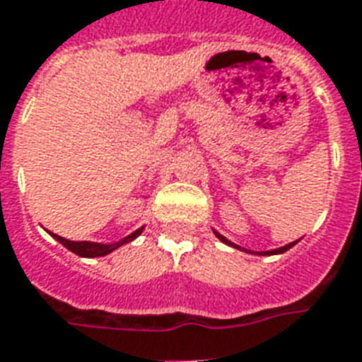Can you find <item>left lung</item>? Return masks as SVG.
<instances>
[{"instance_id": "obj_1", "label": "left lung", "mask_w": 362, "mask_h": 362, "mask_svg": "<svg viewBox=\"0 0 362 362\" xmlns=\"http://www.w3.org/2000/svg\"><path fill=\"white\" fill-rule=\"evenodd\" d=\"M213 234H215V236L219 238L221 242H223V243H226V245H230V247H236V249H240V251H245V253H251V255H281V253H285V251H288V249L293 247V245H296V242H298V240H296V242H291V243H287V245H283V247L272 249V251H251V249L240 247V245H236V243H232L230 240H226V238L223 236V234H219V232H217V230H213Z\"/></svg>"}]
</instances>
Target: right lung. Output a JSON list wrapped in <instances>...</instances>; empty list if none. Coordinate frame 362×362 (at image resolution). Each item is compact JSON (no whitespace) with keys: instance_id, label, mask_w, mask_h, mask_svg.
<instances>
[{"instance_id":"right-lung-1","label":"right lung","mask_w":362,"mask_h":362,"mask_svg":"<svg viewBox=\"0 0 362 362\" xmlns=\"http://www.w3.org/2000/svg\"><path fill=\"white\" fill-rule=\"evenodd\" d=\"M141 232H143V226H141V228H137V230L132 232V234H128L126 238H122V240H119V242H115V243L71 242V240H66V238L58 236V234H54V232H50V236L54 238L56 242H60L66 249H69L71 253L79 255V257H85V259H94V257H105V255L113 253L115 249H119L120 245L134 242V240H136V238L139 236Z\"/></svg>"}]
</instances>
